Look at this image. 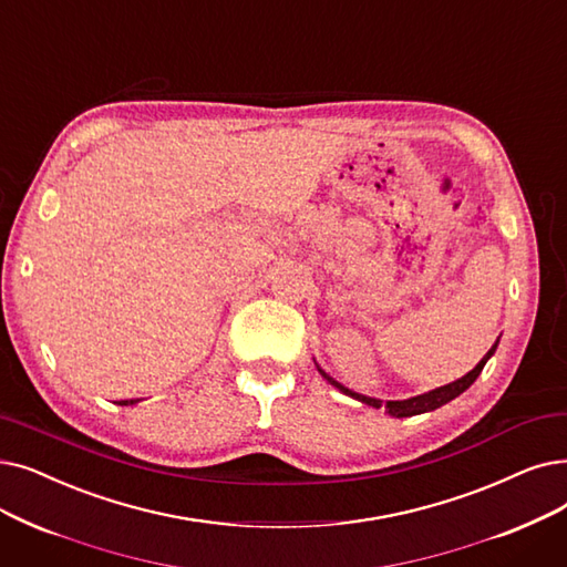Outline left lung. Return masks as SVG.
Here are the masks:
<instances>
[{
	"label": "left lung",
	"mask_w": 567,
	"mask_h": 567,
	"mask_svg": "<svg viewBox=\"0 0 567 567\" xmlns=\"http://www.w3.org/2000/svg\"><path fill=\"white\" fill-rule=\"evenodd\" d=\"M498 342H501V338H498L494 344H491V350L482 357V361L473 368V371L467 373V375H463L461 380L450 382V384H445V386H437V389H433V391H429V393H422V396L405 399V401H386V403H382L380 399L363 396V393H357V391L348 389L344 384H340L338 380H333L329 373H324L322 368H319V363H317V361H315V365H317L319 375H322L329 384H333L338 391H342L344 396H352L354 401H361V403L371 405V408H375V410L384 408L391 416H396V420H403V416H414V414L433 412V410H437V408H442V405H447V403H450V401H454L456 396H461V393H463L467 386H471V384L480 378V373H482V368L486 365V361L496 354V350H498Z\"/></svg>",
	"instance_id": "8db88e82"
}]
</instances>
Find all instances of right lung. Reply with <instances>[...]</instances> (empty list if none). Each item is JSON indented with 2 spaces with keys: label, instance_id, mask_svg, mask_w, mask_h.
<instances>
[{
  "label": "right lung",
  "instance_id": "1",
  "mask_svg": "<svg viewBox=\"0 0 567 567\" xmlns=\"http://www.w3.org/2000/svg\"><path fill=\"white\" fill-rule=\"evenodd\" d=\"M134 403H138V399L136 401H122L120 405H134Z\"/></svg>",
  "mask_w": 567,
  "mask_h": 567
}]
</instances>
